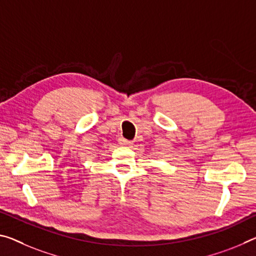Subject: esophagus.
<instances>
[{
    "label": "esophagus",
    "mask_w": 256,
    "mask_h": 256,
    "mask_svg": "<svg viewBox=\"0 0 256 256\" xmlns=\"http://www.w3.org/2000/svg\"><path fill=\"white\" fill-rule=\"evenodd\" d=\"M118 144H120V146H124V147H130V146L132 144L131 141L124 139V138H120V139H118Z\"/></svg>",
    "instance_id": "obj_1"
}]
</instances>
